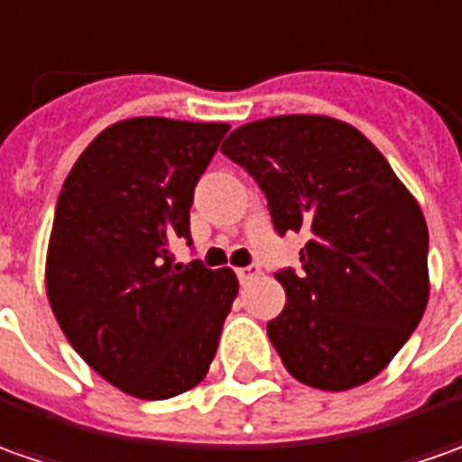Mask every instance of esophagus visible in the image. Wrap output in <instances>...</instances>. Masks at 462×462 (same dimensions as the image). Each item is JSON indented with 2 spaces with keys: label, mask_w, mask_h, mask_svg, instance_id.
<instances>
[{
  "label": "esophagus",
  "mask_w": 462,
  "mask_h": 462,
  "mask_svg": "<svg viewBox=\"0 0 462 462\" xmlns=\"http://www.w3.org/2000/svg\"><path fill=\"white\" fill-rule=\"evenodd\" d=\"M255 275H260V265H255V263H250V265H245V268H240V271H237L240 283H250Z\"/></svg>",
  "instance_id": "esophagus-1"
}]
</instances>
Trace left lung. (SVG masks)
Returning a JSON list of instances; mask_svg holds the SVG:
<instances>
[{
	"label": "left lung",
	"mask_w": 462,
	"mask_h": 462,
	"mask_svg": "<svg viewBox=\"0 0 462 462\" xmlns=\"http://www.w3.org/2000/svg\"><path fill=\"white\" fill-rule=\"evenodd\" d=\"M222 153L255 179L278 235H309L300 271L275 273L285 309L268 337L283 366L326 392L369 382L428 306L430 240L415 197L362 131L328 116L245 124Z\"/></svg>",
	"instance_id": "8db88e82"
}]
</instances>
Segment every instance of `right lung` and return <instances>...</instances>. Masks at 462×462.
<instances>
[{
  "mask_svg": "<svg viewBox=\"0 0 462 462\" xmlns=\"http://www.w3.org/2000/svg\"><path fill=\"white\" fill-rule=\"evenodd\" d=\"M227 124L128 118L98 134L62 184L47 298L62 334L106 382L169 400L205 379L237 296L230 268L174 263L194 187Z\"/></svg>",
  "mask_w": 462,
  "mask_h": 462,
  "instance_id": "right-lung-1",
  "label": "right lung"
}]
</instances>
